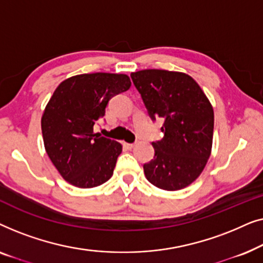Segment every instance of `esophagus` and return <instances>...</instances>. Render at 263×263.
Instances as JSON below:
<instances>
[{
  "label": "esophagus",
  "mask_w": 263,
  "mask_h": 263,
  "mask_svg": "<svg viewBox=\"0 0 263 263\" xmlns=\"http://www.w3.org/2000/svg\"><path fill=\"white\" fill-rule=\"evenodd\" d=\"M123 146H124V148H127V149H132V148H134L135 143H128V142H123Z\"/></svg>",
  "instance_id": "34e87169"
}]
</instances>
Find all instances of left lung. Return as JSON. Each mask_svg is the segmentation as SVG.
<instances>
[{
    "label": "left lung",
    "instance_id": "obj_1",
    "mask_svg": "<svg viewBox=\"0 0 263 263\" xmlns=\"http://www.w3.org/2000/svg\"><path fill=\"white\" fill-rule=\"evenodd\" d=\"M130 77L149 116L164 120V138L152 143L154 158L143 165L146 178L167 192L185 188L196 181L211 157L213 106L185 73L145 69Z\"/></svg>",
    "mask_w": 263,
    "mask_h": 263
}]
</instances>
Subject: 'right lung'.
Here are the masks:
<instances>
[{"label": "right lung", "mask_w": 263, "mask_h": 263, "mask_svg": "<svg viewBox=\"0 0 263 263\" xmlns=\"http://www.w3.org/2000/svg\"><path fill=\"white\" fill-rule=\"evenodd\" d=\"M128 75L80 74L57 86L42 116L46 153L60 175L78 188H95L111 178L120 142L100 136L93 127L114 96L127 91Z\"/></svg>", "instance_id": "right-lung-1"}]
</instances>
